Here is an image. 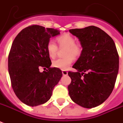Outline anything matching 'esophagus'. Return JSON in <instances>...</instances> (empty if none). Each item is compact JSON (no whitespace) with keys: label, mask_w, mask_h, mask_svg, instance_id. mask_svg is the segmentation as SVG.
I'll list each match as a JSON object with an SVG mask.
<instances>
[{"label":"esophagus","mask_w":123,"mask_h":123,"mask_svg":"<svg viewBox=\"0 0 123 123\" xmlns=\"http://www.w3.org/2000/svg\"><path fill=\"white\" fill-rule=\"evenodd\" d=\"M62 75H68V72L66 71V70H62Z\"/></svg>","instance_id":"esophagus-1"}]
</instances>
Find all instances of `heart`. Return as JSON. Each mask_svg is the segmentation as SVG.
<instances>
[{
	"label": "heart",
	"instance_id": "1",
	"mask_svg": "<svg viewBox=\"0 0 123 123\" xmlns=\"http://www.w3.org/2000/svg\"><path fill=\"white\" fill-rule=\"evenodd\" d=\"M57 42L59 48H65L63 58L53 61L52 66L61 70H67L74 62V57H80L82 53V46L75 43V39L70 33H65L57 37ZM46 49L49 57L55 58L58 52V46L53 41H49L46 45Z\"/></svg>",
	"mask_w": 123,
	"mask_h": 123
}]
</instances>
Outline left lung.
I'll list each match as a JSON object with an SVG mask.
<instances>
[{
	"mask_svg": "<svg viewBox=\"0 0 123 123\" xmlns=\"http://www.w3.org/2000/svg\"><path fill=\"white\" fill-rule=\"evenodd\" d=\"M78 37L82 53L68 72L72 79L68 86L70 98L86 108L105 101L113 91L119 70V55L111 37L98 27L88 26L69 30Z\"/></svg>",
	"mask_w": 123,
	"mask_h": 123,
	"instance_id": "1",
	"label": "left lung"
}]
</instances>
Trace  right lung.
Returning a JSON list of instances; mask_svg holds the SVG:
<instances>
[{
    "label": "right lung",
    "mask_w": 123,
    "mask_h": 123,
    "mask_svg": "<svg viewBox=\"0 0 123 123\" xmlns=\"http://www.w3.org/2000/svg\"><path fill=\"white\" fill-rule=\"evenodd\" d=\"M60 31L39 25L23 29L16 36L8 55V72L12 88L20 101L30 106L48 101L62 75L59 68H50L46 45ZM43 68V72L39 69Z\"/></svg>",
    "instance_id": "right-lung-1"
}]
</instances>
